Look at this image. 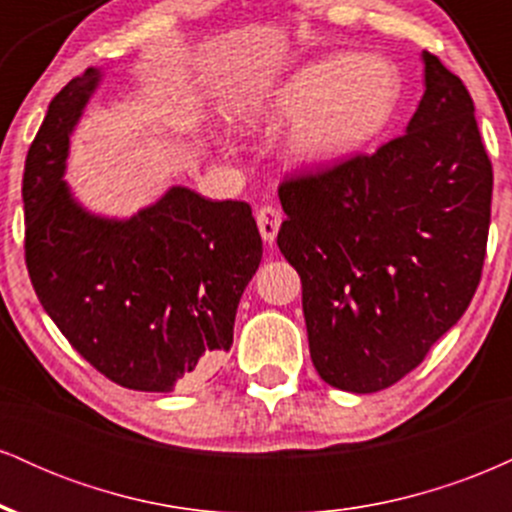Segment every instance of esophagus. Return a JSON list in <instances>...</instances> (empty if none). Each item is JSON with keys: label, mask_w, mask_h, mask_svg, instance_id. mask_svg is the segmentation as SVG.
I'll return each instance as SVG.
<instances>
[{"label": "esophagus", "mask_w": 512, "mask_h": 512, "mask_svg": "<svg viewBox=\"0 0 512 512\" xmlns=\"http://www.w3.org/2000/svg\"><path fill=\"white\" fill-rule=\"evenodd\" d=\"M281 211L272 207V204H264V207L257 209V226H260V233L262 238L267 240V243H274L276 233H279V226H281Z\"/></svg>", "instance_id": "34e87169"}]
</instances>
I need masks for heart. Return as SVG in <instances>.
Instances as JSON below:
<instances>
[{
    "label": "heart",
    "mask_w": 512,
    "mask_h": 512,
    "mask_svg": "<svg viewBox=\"0 0 512 512\" xmlns=\"http://www.w3.org/2000/svg\"><path fill=\"white\" fill-rule=\"evenodd\" d=\"M399 101L397 69L375 55H334L291 74L262 115L296 117L286 151L301 163L342 158L387 125Z\"/></svg>",
    "instance_id": "1"
}]
</instances>
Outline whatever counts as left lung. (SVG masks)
Returning a JSON list of instances; mask_svg holds the SVG:
<instances>
[{
    "label": "left lung",
    "mask_w": 512,
    "mask_h": 512,
    "mask_svg": "<svg viewBox=\"0 0 512 512\" xmlns=\"http://www.w3.org/2000/svg\"><path fill=\"white\" fill-rule=\"evenodd\" d=\"M426 91L375 154L291 175L276 245L303 284L310 358L346 392H378L424 361L481 279L493 170L460 76L424 52Z\"/></svg>",
    "instance_id": "8db88e82"
}]
</instances>
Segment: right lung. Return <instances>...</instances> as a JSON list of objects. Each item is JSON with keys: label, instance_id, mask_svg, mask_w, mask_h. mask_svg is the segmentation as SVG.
<instances>
[{"label": "right lung", "instance_id": "obj_1", "mask_svg": "<svg viewBox=\"0 0 512 512\" xmlns=\"http://www.w3.org/2000/svg\"><path fill=\"white\" fill-rule=\"evenodd\" d=\"M101 81L86 69L52 98L23 170L26 267L45 313L113 383L190 390L233 344L262 260L248 202L170 187L127 221L88 214L62 180L69 134Z\"/></svg>", "mask_w": 512, "mask_h": 512}]
</instances>
